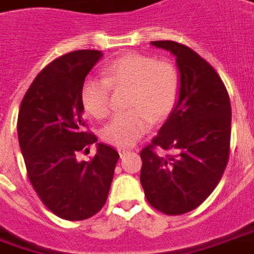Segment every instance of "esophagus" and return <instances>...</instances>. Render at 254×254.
I'll return each instance as SVG.
<instances>
[{"label": "esophagus", "instance_id": "1", "mask_svg": "<svg viewBox=\"0 0 254 254\" xmlns=\"http://www.w3.org/2000/svg\"><path fill=\"white\" fill-rule=\"evenodd\" d=\"M128 152H130V150L126 149V148H119V155H120L122 157H123L126 153H128Z\"/></svg>", "mask_w": 254, "mask_h": 254}]
</instances>
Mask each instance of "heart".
<instances>
[{
  "instance_id": "1",
  "label": "heart",
  "mask_w": 254,
  "mask_h": 254,
  "mask_svg": "<svg viewBox=\"0 0 254 254\" xmlns=\"http://www.w3.org/2000/svg\"><path fill=\"white\" fill-rule=\"evenodd\" d=\"M112 88H128L126 105L102 131L108 144L127 148L149 131L152 119L162 120L174 109L180 92V74L169 61L142 54L113 59L102 69V78H87L81 87V104L95 119L112 112Z\"/></svg>"
}]
</instances>
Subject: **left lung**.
<instances>
[{
	"mask_svg": "<svg viewBox=\"0 0 254 254\" xmlns=\"http://www.w3.org/2000/svg\"><path fill=\"white\" fill-rule=\"evenodd\" d=\"M150 44L176 57L180 97L156 137L141 150L139 180L152 207L178 216L203 203L223 177L230 159V97L217 71L190 47ZM157 147L171 153L159 155Z\"/></svg>",
	"mask_w": 254,
	"mask_h": 254,
	"instance_id": "8db88e82",
	"label": "left lung"
}]
</instances>
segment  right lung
Returning <instances> with one entry per match:
<instances>
[{
  "mask_svg": "<svg viewBox=\"0 0 254 254\" xmlns=\"http://www.w3.org/2000/svg\"><path fill=\"white\" fill-rule=\"evenodd\" d=\"M102 58L97 50L73 51L40 71L24 94L17 138L27 177L55 216L80 221L97 214L108 199L119 153L98 144L88 162L78 152H90L97 137L85 131L81 87L85 76Z\"/></svg>",
  "mask_w": 254,
  "mask_h": 254,
  "instance_id": "1",
  "label": "right lung"
}]
</instances>
